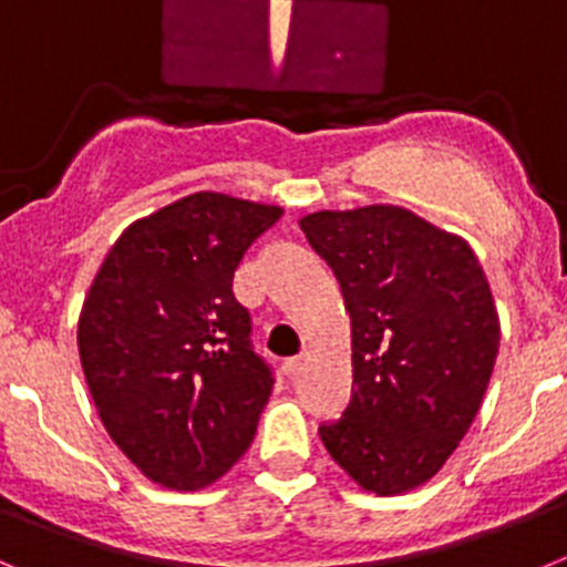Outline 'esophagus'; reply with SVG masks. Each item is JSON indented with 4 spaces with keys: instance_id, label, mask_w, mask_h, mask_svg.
Returning <instances> with one entry per match:
<instances>
[{
    "instance_id": "obj_1",
    "label": "esophagus",
    "mask_w": 567,
    "mask_h": 567,
    "mask_svg": "<svg viewBox=\"0 0 567 567\" xmlns=\"http://www.w3.org/2000/svg\"><path fill=\"white\" fill-rule=\"evenodd\" d=\"M305 364H308V355H293V359L285 361V375H288V379H296V375L305 370Z\"/></svg>"
}]
</instances>
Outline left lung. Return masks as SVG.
I'll return each instance as SVG.
<instances>
[{"instance_id": "obj_1", "label": "left lung", "mask_w": 567, "mask_h": 567, "mask_svg": "<svg viewBox=\"0 0 567 567\" xmlns=\"http://www.w3.org/2000/svg\"><path fill=\"white\" fill-rule=\"evenodd\" d=\"M333 268L353 324V395L319 423L359 486L401 494L446 463L481 410L499 321L486 274L461 237L398 206L302 217Z\"/></svg>"}]
</instances>
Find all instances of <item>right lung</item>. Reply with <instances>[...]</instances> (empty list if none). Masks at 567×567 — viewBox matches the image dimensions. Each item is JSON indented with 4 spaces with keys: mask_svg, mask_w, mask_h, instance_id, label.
Masks as SVG:
<instances>
[{
    "mask_svg": "<svg viewBox=\"0 0 567 567\" xmlns=\"http://www.w3.org/2000/svg\"><path fill=\"white\" fill-rule=\"evenodd\" d=\"M282 208L197 192L106 254L79 319L95 410L150 481L197 492L251 446L274 386L234 271Z\"/></svg>",
    "mask_w": 567,
    "mask_h": 567,
    "instance_id": "add662e5",
    "label": "right lung"
}]
</instances>
